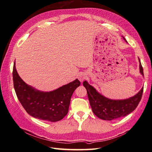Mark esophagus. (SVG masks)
Returning a JSON list of instances; mask_svg holds the SVG:
<instances>
[{"label": "esophagus", "mask_w": 152, "mask_h": 152, "mask_svg": "<svg viewBox=\"0 0 152 152\" xmlns=\"http://www.w3.org/2000/svg\"><path fill=\"white\" fill-rule=\"evenodd\" d=\"M86 76L84 74V73H80V74L78 75V79L80 81L82 82L83 80H84V79H86Z\"/></svg>", "instance_id": "esophagus-1"}]
</instances>
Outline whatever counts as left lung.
Here are the masks:
<instances>
[{
  "label": "left lung",
  "mask_w": 152,
  "mask_h": 152,
  "mask_svg": "<svg viewBox=\"0 0 152 152\" xmlns=\"http://www.w3.org/2000/svg\"><path fill=\"white\" fill-rule=\"evenodd\" d=\"M126 40V39H125ZM140 60V69L144 76L143 69ZM86 87L91 107L93 113L103 120L112 121L113 119L127 115L136 108L142 98L143 87L135 96L123 100H112L99 94L93 86L86 81L83 82Z\"/></svg>",
  "instance_id": "obj_1"
}]
</instances>
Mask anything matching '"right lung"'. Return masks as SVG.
<instances>
[{"mask_svg": "<svg viewBox=\"0 0 152 152\" xmlns=\"http://www.w3.org/2000/svg\"><path fill=\"white\" fill-rule=\"evenodd\" d=\"M12 77L16 96L26 112L35 118L50 122L59 121L66 116L72 94L80 85V82L76 79L51 92L37 91L21 79L15 63Z\"/></svg>", "mask_w": 152, "mask_h": 152, "instance_id": "add662e5", "label": "right lung"}]
</instances>
